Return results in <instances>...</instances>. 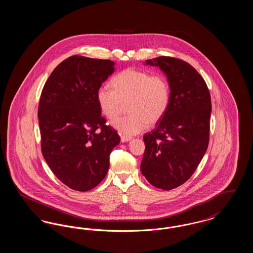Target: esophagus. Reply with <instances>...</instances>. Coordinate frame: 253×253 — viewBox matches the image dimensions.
Listing matches in <instances>:
<instances>
[{"mask_svg": "<svg viewBox=\"0 0 253 253\" xmlns=\"http://www.w3.org/2000/svg\"><path fill=\"white\" fill-rule=\"evenodd\" d=\"M121 142H128L130 140H132V137L131 136H127V135H124L122 134L121 136Z\"/></svg>", "mask_w": 253, "mask_h": 253, "instance_id": "esophagus-1", "label": "esophagus"}]
</instances>
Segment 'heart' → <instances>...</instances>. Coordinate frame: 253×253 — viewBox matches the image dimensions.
Returning a JSON list of instances; mask_svg holds the SVG:
<instances>
[{"label":"heart","mask_w":253,"mask_h":253,"mask_svg":"<svg viewBox=\"0 0 253 253\" xmlns=\"http://www.w3.org/2000/svg\"><path fill=\"white\" fill-rule=\"evenodd\" d=\"M112 88L101 86L96 92V101L101 113L108 119H116L128 103V116L119 118L112 126L124 135L144 131L149 123L155 124L165 115L170 100V89L162 75L151 76L133 68L119 73L111 82Z\"/></svg>","instance_id":"b5f03b06"}]
</instances>
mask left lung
Returning <instances> with one entry per match:
<instances>
[{"mask_svg": "<svg viewBox=\"0 0 253 253\" xmlns=\"http://www.w3.org/2000/svg\"><path fill=\"white\" fill-rule=\"evenodd\" d=\"M144 64L167 77L170 100L157 128L143 136L140 170L150 184L169 191L192 176L208 149L211 96L204 79L183 60L158 57Z\"/></svg>", "mask_w": 253, "mask_h": 253, "instance_id": "left-lung-1", "label": "left lung"}]
</instances>
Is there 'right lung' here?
Returning a JSON list of instances; mask_svg holds the SVG:
<instances>
[{
  "label": "right lung",
  "instance_id": "1",
  "mask_svg": "<svg viewBox=\"0 0 253 253\" xmlns=\"http://www.w3.org/2000/svg\"><path fill=\"white\" fill-rule=\"evenodd\" d=\"M115 72L110 60L72 56L54 69L43 86L39 110L42 153L63 184L87 192L104 179L112 150L121 142L105 125L96 92Z\"/></svg>",
  "mask_w": 253,
  "mask_h": 253
}]
</instances>
